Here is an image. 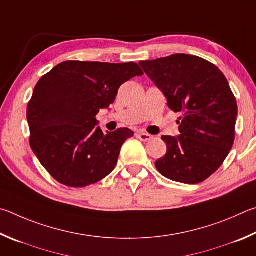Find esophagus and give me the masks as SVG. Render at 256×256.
<instances>
[{
	"label": "esophagus",
	"instance_id": "esophagus-1",
	"mask_svg": "<svg viewBox=\"0 0 256 256\" xmlns=\"http://www.w3.org/2000/svg\"><path fill=\"white\" fill-rule=\"evenodd\" d=\"M137 137L140 138L142 142H150L153 140V136L150 135V134H146V132H138Z\"/></svg>",
	"mask_w": 256,
	"mask_h": 256
}]
</instances>
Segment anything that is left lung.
<instances>
[{"instance_id": "left-lung-1", "label": "left lung", "mask_w": 256, "mask_h": 256, "mask_svg": "<svg viewBox=\"0 0 256 256\" xmlns=\"http://www.w3.org/2000/svg\"><path fill=\"white\" fill-rule=\"evenodd\" d=\"M147 76L182 114L180 135L162 136L168 150L156 160L170 180L196 184L222 166L235 140L237 102L222 72L204 58L174 54L140 62Z\"/></svg>"}]
</instances>
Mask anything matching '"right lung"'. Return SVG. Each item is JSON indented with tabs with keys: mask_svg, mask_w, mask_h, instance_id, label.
<instances>
[{
	"mask_svg": "<svg viewBox=\"0 0 256 256\" xmlns=\"http://www.w3.org/2000/svg\"><path fill=\"white\" fill-rule=\"evenodd\" d=\"M144 73L136 62L67 60L44 75L26 108L30 146L62 184L83 188L114 171L128 128L104 134L96 116L114 102L119 88Z\"/></svg>",
	"mask_w": 256,
	"mask_h": 256,
	"instance_id": "obj_1",
	"label": "right lung"
}]
</instances>
